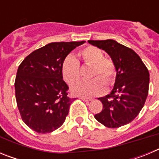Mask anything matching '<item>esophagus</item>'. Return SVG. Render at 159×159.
<instances>
[{"mask_svg": "<svg viewBox=\"0 0 159 159\" xmlns=\"http://www.w3.org/2000/svg\"><path fill=\"white\" fill-rule=\"evenodd\" d=\"M80 99H81L82 100L85 101V102H88V101L92 100V98H87V97H80Z\"/></svg>", "mask_w": 159, "mask_h": 159, "instance_id": "34e87169", "label": "esophagus"}]
</instances>
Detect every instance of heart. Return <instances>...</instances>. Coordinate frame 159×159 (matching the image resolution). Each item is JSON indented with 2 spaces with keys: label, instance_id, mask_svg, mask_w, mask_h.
<instances>
[{
  "label": "heart",
  "instance_id": "b5f03b06",
  "mask_svg": "<svg viewBox=\"0 0 159 159\" xmlns=\"http://www.w3.org/2000/svg\"><path fill=\"white\" fill-rule=\"evenodd\" d=\"M78 56L84 67H91L88 82L76 84L71 88V93L75 95L91 97L100 95L106 92V85L112 87L117 79V67L111 57H104L99 48L88 45L78 52ZM61 72L64 81L74 85L80 80L81 70L80 63L74 57L68 56L61 65Z\"/></svg>",
  "mask_w": 159,
  "mask_h": 159
}]
</instances>
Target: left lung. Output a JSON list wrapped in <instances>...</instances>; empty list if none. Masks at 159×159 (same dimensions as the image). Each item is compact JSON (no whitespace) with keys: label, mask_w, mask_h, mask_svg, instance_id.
<instances>
[{"label":"left lung","mask_w":159,"mask_h":159,"mask_svg":"<svg viewBox=\"0 0 159 159\" xmlns=\"http://www.w3.org/2000/svg\"><path fill=\"white\" fill-rule=\"evenodd\" d=\"M88 43L107 52L117 67L113 90L99 98L102 110L95 118L107 127L124 126L139 115L145 104L150 82L148 69L135 52L116 40H88Z\"/></svg>","instance_id":"obj_1"}]
</instances>
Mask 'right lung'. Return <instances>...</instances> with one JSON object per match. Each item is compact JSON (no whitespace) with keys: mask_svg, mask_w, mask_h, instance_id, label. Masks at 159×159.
I'll return each mask as SVG.
<instances>
[{"mask_svg":"<svg viewBox=\"0 0 159 159\" xmlns=\"http://www.w3.org/2000/svg\"><path fill=\"white\" fill-rule=\"evenodd\" d=\"M85 41L54 42L38 48L20 64L15 80L18 110L24 123L40 134L58 129L74 99L67 96L61 65L67 55Z\"/></svg>","mask_w":159,"mask_h":159,"instance_id":"add662e5","label":"right lung"}]
</instances>
